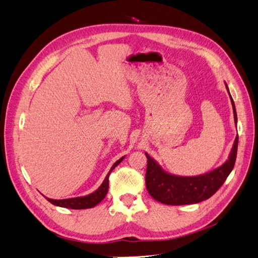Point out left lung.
<instances>
[{
	"mask_svg": "<svg viewBox=\"0 0 258 258\" xmlns=\"http://www.w3.org/2000/svg\"><path fill=\"white\" fill-rule=\"evenodd\" d=\"M226 89L230 97L233 118L237 124V112L235 102L230 96L227 84ZM238 151V136L235 139L228 159L222 166L210 172L196 176H179L171 174L163 170L159 163L145 153L147 158V169L145 183L147 191L151 196L161 204L169 206L194 205L212 197L220 189L226 178L233 169Z\"/></svg>",
	"mask_w": 258,
	"mask_h": 258,
	"instance_id": "left-lung-1",
	"label": "left lung"
}]
</instances>
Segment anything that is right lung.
<instances>
[{"instance_id": "1", "label": "right lung", "mask_w": 258, "mask_h": 258, "mask_svg": "<svg viewBox=\"0 0 258 258\" xmlns=\"http://www.w3.org/2000/svg\"><path fill=\"white\" fill-rule=\"evenodd\" d=\"M123 159H124V156L114 163V165L111 168V170L108 171L107 175L105 176L104 181L102 182V184L100 185L99 188L93 192L89 194V195H86V196H82V197L68 198V199H61V200L50 199V198H47V197H45V198L47 199L50 202V204H52L53 206L61 207V208L81 210V209H90V208L96 207L98 204H100V202L105 198L106 194L108 191V176H110V173L115 169V167L119 165V163Z\"/></svg>"}]
</instances>
